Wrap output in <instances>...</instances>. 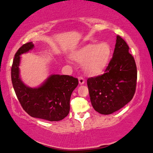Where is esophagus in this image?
I'll list each match as a JSON object with an SVG mask.
<instances>
[{"instance_id": "esophagus-1", "label": "esophagus", "mask_w": 153, "mask_h": 153, "mask_svg": "<svg viewBox=\"0 0 153 153\" xmlns=\"http://www.w3.org/2000/svg\"><path fill=\"white\" fill-rule=\"evenodd\" d=\"M78 79H79V83L80 85H83V84L85 83V80H84V79L83 78V77L79 76Z\"/></svg>"}]
</instances>
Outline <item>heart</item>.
Instances as JSON below:
<instances>
[{
	"mask_svg": "<svg viewBox=\"0 0 153 153\" xmlns=\"http://www.w3.org/2000/svg\"><path fill=\"white\" fill-rule=\"evenodd\" d=\"M111 48L107 43H88L74 51L71 54L72 60L82 64L88 74L97 76L102 74L109 63Z\"/></svg>",
	"mask_w": 153,
	"mask_h": 153,
	"instance_id": "obj_1",
	"label": "heart"
}]
</instances>
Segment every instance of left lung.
<instances>
[{"instance_id": "left-lung-1", "label": "left lung", "mask_w": 153, "mask_h": 153, "mask_svg": "<svg viewBox=\"0 0 153 153\" xmlns=\"http://www.w3.org/2000/svg\"><path fill=\"white\" fill-rule=\"evenodd\" d=\"M137 79L134 57L130 54L126 42L117 35L113 56L105 73L87 80L92 107L102 114L121 109L133 98Z\"/></svg>"}]
</instances>
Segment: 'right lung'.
I'll use <instances>...</instances> for the list:
<instances>
[{"instance_id": "obj_1", "label": "right lung", "mask_w": 153, "mask_h": 153, "mask_svg": "<svg viewBox=\"0 0 153 153\" xmlns=\"http://www.w3.org/2000/svg\"><path fill=\"white\" fill-rule=\"evenodd\" d=\"M33 48L34 44L29 42L14 55L11 77L15 93L22 108L31 117L50 121H61L69 114L70 97L78 85V79L68 75L53 74L39 88L26 86L19 77L20 55Z\"/></svg>"}]
</instances>
